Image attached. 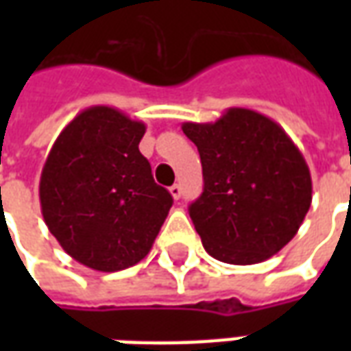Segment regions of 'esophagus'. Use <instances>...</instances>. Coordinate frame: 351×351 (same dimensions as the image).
<instances>
[{"instance_id": "34e87169", "label": "esophagus", "mask_w": 351, "mask_h": 351, "mask_svg": "<svg viewBox=\"0 0 351 351\" xmlns=\"http://www.w3.org/2000/svg\"><path fill=\"white\" fill-rule=\"evenodd\" d=\"M169 191H171V195H173V199H176V201H178L180 195H182V188H180L178 184H173V186L169 188Z\"/></svg>"}]
</instances>
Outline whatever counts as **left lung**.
<instances>
[{"instance_id":"1","label":"left lung","mask_w":351,"mask_h":351,"mask_svg":"<svg viewBox=\"0 0 351 351\" xmlns=\"http://www.w3.org/2000/svg\"><path fill=\"white\" fill-rule=\"evenodd\" d=\"M197 146L203 193L190 218L205 250L231 265L261 263L286 246L312 203L306 161L278 123L228 108L213 123H182Z\"/></svg>"}]
</instances>
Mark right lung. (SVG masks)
<instances>
[{"mask_svg": "<svg viewBox=\"0 0 351 351\" xmlns=\"http://www.w3.org/2000/svg\"><path fill=\"white\" fill-rule=\"evenodd\" d=\"M145 131V123L116 108L90 107L65 125L45 161V223L75 261L93 271L138 263L173 206L138 152Z\"/></svg>", "mask_w": 351, "mask_h": 351, "instance_id": "right-lung-1", "label": "right lung"}]
</instances>
